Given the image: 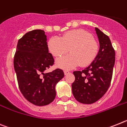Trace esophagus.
<instances>
[{
    "label": "esophagus",
    "mask_w": 127,
    "mask_h": 127,
    "mask_svg": "<svg viewBox=\"0 0 127 127\" xmlns=\"http://www.w3.org/2000/svg\"><path fill=\"white\" fill-rule=\"evenodd\" d=\"M64 73L65 75H68V73H70V71H68V70H64Z\"/></svg>",
    "instance_id": "1"
}]
</instances>
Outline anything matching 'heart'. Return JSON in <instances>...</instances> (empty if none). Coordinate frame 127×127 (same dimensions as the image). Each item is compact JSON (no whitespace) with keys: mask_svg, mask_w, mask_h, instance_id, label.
Masks as SVG:
<instances>
[{"mask_svg":"<svg viewBox=\"0 0 127 127\" xmlns=\"http://www.w3.org/2000/svg\"><path fill=\"white\" fill-rule=\"evenodd\" d=\"M47 45L49 52L56 57L64 56L69 50L70 54L56 61L57 66L65 70L79 65L88 66L95 60L100 51L98 43L92 34L82 29L68 31L61 37H52Z\"/></svg>","mask_w":127,"mask_h":127,"instance_id":"heart-1","label":"heart"}]
</instances>
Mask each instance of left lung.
<instances>
[{"label":"left lung","instance_id":"8db88e82","mask_svg":"<svg viewBox=\"0 0 127 127\" xmlns=\"http://www.w3.org/2000/svg\"><path fill=\"white\" fill-rule=\"evenodd\" d=\"M100 51L95 60L82 71H73L71 85L75 98L80 103L91 104L100 99L111 84L115 63V51L109 36L96 27Z\"/></svg>","mask_w":127,"mask_h":127}]
</instances>
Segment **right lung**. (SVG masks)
<instances>
[{"label":"right lung","instance_id":"1","mask_svg":"<svg viewBox=\"0 0 127 127\" xmlns=\"http://www.w3.org/2000/svg\"><path fill=\"white\" fill-rule=\"evenodd\" d=\"M54 62L44 31L28 32L18 41L14 68L21 93L32 104L47 105L56 98V85L64 74L61 69L45 73Z\"/></svg>","mask_w":127,"mask_h":127}]
</instances>
